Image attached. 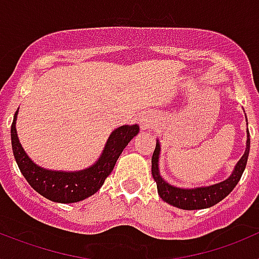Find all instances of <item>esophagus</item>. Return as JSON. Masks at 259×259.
I'll list each match as a JSON object with an SVG mask.
<instances>
[{
    "mask_svg": "<svg viewBox=\"0 0 259 259\" xmlns=\"http://www.w3.org/2000/svg\"><path fill=\"white\" fill-rule=\"evenodd\" d=\"M140 123L143 130H148V128H150L153 125V119L149 115H141Z\"/></svg>",
    "mask_w": 259,
    "mask_h": 259,
    "instance_id": "34e87169",
    "label": "esophagus"
}]
</instances>
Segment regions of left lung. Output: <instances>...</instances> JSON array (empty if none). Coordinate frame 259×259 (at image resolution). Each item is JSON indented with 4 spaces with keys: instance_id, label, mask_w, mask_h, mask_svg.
Returning <instances> with one entry per match:
<instances>
[{
    "instance_id": "1",
    "label": "left lung",
    "mask_w": 259,
    "mask_h": 259,
    "mask_svg": "<svg viewBox=\"0 0 259 259\" xmlns=\"http://www.w3.org/2000/svg\"><path fill=\"white\" fill-rule=\"evenodd\" d=\"M249 148H250V139L248 137L245 153L241 157V159L237 162L232 175L227 180L218 183V184L210 185V187H202V188L196 189H183L170 185L168 183L164 182L161 175H159V171H158V155H159L161 148H159V144L157 143L152 157V175L154 178L155 183H157L159 197L164 202L170 203L172 206L179 207V209L183 210L206 209V207L214 206L215 203L221 202L224 197H227L239 183L242 172L245 170L246 162H248Z\"/></svg>"
}]
</instances>
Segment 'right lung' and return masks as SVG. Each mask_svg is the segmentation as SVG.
<instances>
[{
  "instance_id": "add662e5",
  "label": "right lung",
  "mask_w": 259,
  "mask_h": 259,
  "mask_svg": "<svg viewBox=\"0 0 259 259\" xmlns=\"http://www.w3.org/2000/svg\"><path fill=\"white\" fill-rule=\"evenodd\" d=\"M18 113V111H17ZM17 113L11 124V146L20 172L37 193L54 202H77L92 196L101 188L105 179L111 174L119 155L127 144L136 136L139 125H122L110 135L101 158L96 164L79 172H61L44 170L28 158L18 139L15 130Z\"/></svg>"
}]
</instances>
